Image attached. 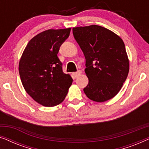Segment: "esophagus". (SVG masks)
<instances>
[{
  "label": "esophagus",
  "instance_id": "esophagus-1",
  "mask_svg": "<svg viewBox=\"0 0 149 149\" xmlns=\"http://www.w3.org/2000/svg\"><path fill=\"white\" fill-rule=\"evenodd\" d=\"M81 74V71L79 70V71H77V72H73L72 73V76H73V77H74V78H77V77H78L79 75H80Z\"/></svg>",
  "mask_w": 149,
  "mask_h": 149
}]
</instances>
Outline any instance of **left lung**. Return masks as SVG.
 I'll return each mask as SVG.
<instances>
[{"instance_id":"8db88e82","label":"left lung","mask_w":149,"mask_h":149,"mask_svg":"<svg viewBox=\"0 0 149 149\" xmlns=\"http://www.w3.org/2000/svg\"><path fill=\"white\" fill-rule=\"evenodd\" d=\"M73 36L85 58L88 85L83 91L91 100L113 98L129 72V60L123 40L107 28L91 25L72 28Z\"/></svg>"}]
</instances>
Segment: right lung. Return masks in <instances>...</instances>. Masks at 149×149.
<instances>
[{
  "label": "right lung",
  "mask_w": 149,
  "mask_h": 149,
  "mask_svg": "<svg viewBox=\"0 0 149 149\" xmlns=\"http://www.w3.org/2000/svg\"><path fill=\"white\" fill-rule=\"evenodd\" d=\"M70 30H48L37 34L28 42L20 59L19 72L24 89L45 107L62 102L72 85V79L63 72L57 56Z\"/></svg>",
  "instance_id": "obj_1"
}]
</instances>
